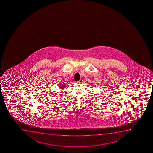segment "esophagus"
Instances as JSON below:
<instances>
[{
	"instance_id": "obj_1",
	"label": "esophagus",
	"mask_w": 153,
	"mask_h": 153,
	"mask_svg": "<svg viewBox=\"0 0 153 153\" xmlns=\"http://www.w3.org/2000/svg\"><path fill=\"white\" fill-rule=\"evenodd\" d=\"M83 82V80L82 79H81L79 80V81H78L77 83H82Z\"/></svg>"
}]
</instances>
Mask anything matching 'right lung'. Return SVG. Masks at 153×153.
Wrapping results in <instances>:
<instances>
[{
	"label": "right lung",
	"mask_w": 153,
	"mask_h": 153,
	"mask_svg": "<svg viewBox=\"0 0 153 153\" xmlns=\"http://www.w3.org/2000/svg\"><path fill=\"white\" fill-rule=\"evenodd\" d=\"M59 88L61 90H63V89L65 88V85L64 84H61V85H59Z\"/></svg>",
	"instance_id": "obj_1"
}]
</instances>
